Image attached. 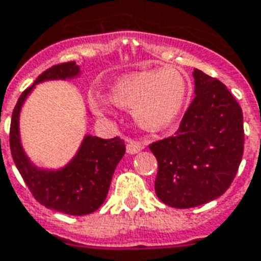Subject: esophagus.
Here are the masks:
<instances>
[{
	"label": "esophagus",
	"mask_w": 261,
	"mask_h": 261,
	"mask_svg": "<svg viewBox=\"0 0 261 261\" xmlns=\"http://www.w3.org/2000/svg\"><path fill=\"white\" fill-rule=\"evenodd\" d=\"M142 149H144V146L139 144V142L130 141V142L127 144V153H128V154H135V153L141 152Z\"/></svg>",
	"instance_id": "esophagus-1"
}]
</instances>
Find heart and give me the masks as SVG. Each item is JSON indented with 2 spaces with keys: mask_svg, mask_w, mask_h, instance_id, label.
Here are the masks:
<instances>
[{
  "mask_svg": "<svg viewBox=\"0 0 261 261\" xmlns=\"http://www.w3.org/2000/svg\"><path fill=\"white\" fill-rule=\"evenodd\" d=\"M188 91L186 77L176 69H150L119 77L112 86L111 99L94 93L90 102L99 115H107L112 102L119 108L134 111L139 126L148 131H159L179 116Z\"/></svg>",
  "mask_w": 261,
  "mask_h": 261,
  "instance_id": "1",
  "label": "heart"
}]
</instances>
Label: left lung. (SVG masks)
<instances>
[{
    "mask_svg": "<svg viewBox=\"0 0 261 261\" xmlns=\"http://www.w3.org/2000/svg\"><path fill=\"white\" fill-rule=\"evenodd\" d=\"M196 97L174 137L149 145L159 163L154 190L166 205L193 208L223 194L244 153V116L218 79L193 71Z\"/></svg>",
    "mask_w": 261,
    "mask_h": 261,
    "instance_id": "1",
    "label": "left lung"
}]
</instances>
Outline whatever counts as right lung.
<instances>
[{
	"mask_svg": "<svg viewBox=\"0 0 261 261\" xmlns=\"http://www.w3.org/2000/svg\"><path fill=\"white\" fill-rule=\"evenodd\" d=\"M81 75L75 61L53 65L37 77L17 99L12 113L9 144L13 162L30 192L39 204L65 215L93 214L102 205L108 194L116 166L126 153L124 141L119 137L102 139L86 134L76 154L57 170L35 166L25 154L20 139V111L35 85L47 81H67Z\"/></svg>",
	"mask_w": 261,
	"mask_h": 261,
	"instance_id": "add662e5",
	"label": "right lung"
}]
</instances>
